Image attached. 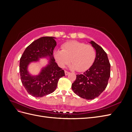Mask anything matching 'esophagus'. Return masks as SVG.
I'll list each match as a JSON object with an SVG mask.
<instances>
[{
  "label": "esophagus",
  "mask_w": 132,
  "mask_h": 132,
  "mask_svg": "<svg viewBox=\"0 0 132 132\" xmlns=\"http://www.w3.org/2000/svg\"><path fill=\"white\" fill-rule=\"evenodd\" d=\"M69 73H70L68 72V71H67L65 70V75H68Z\"/></svg>",
  "instance_id": "obj_1"
}]
</instances>
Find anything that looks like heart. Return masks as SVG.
<instances>
[{"label": "heart", "mask_w": 132, "mask_h": 132, "mask_svg": "<svg viewBox=\"0 0 132 132\" xmlns=\"http://www.w3.org/2000/svg\"><path fill=\"white\" fill-rule=\"evenodd\" d=\"M54 58L58 65L64 68L70 61L71 69L79 71L87 70L93 64L95 57L94 48L89 45L77 41H71L63 44L62 50L54 52Z\"/></svg>", "instance_id": "b5f03b06"}]
</instances>
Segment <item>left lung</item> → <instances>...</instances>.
Returning <instances> with one entry per match:
<instances>
[{
	"mask_svg": "<svg viewBox=\"0 0 132 132\" xmlns=\"http://www.w3.org/2000/svg\"><path fill=\"white\" fill-rule=\"evenodd\" d=\"M96 51L95 61L82 74H77L71 88L75 94L86 100L97 97L104 91L110 77V64L107 53L94 41L89 42Z\"/></svg>",
	"mask_w": 132,
	"mask_h": 132,
	"instance_id": "obj_1",
	"label": "left lung"
}]
</instances>
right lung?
Returning <instances> with one entry per match:
<instances>
[{
    "instance_id": "right-lung-1",
    "label": "right lung",
    "mask_w": 132,
    "mask_h": 132,
    "mask_svg": "<svg viewBox=\"0 0 132 132\" xmlns=\"http://www.w3.org/2000/svg\"><path fill=\"white\" fill-rule=\"evenodd\" d=\"M54 37H42L28 46L20 60L21 80L27 93L32 96L41 97L52 93L56 89L59 79L65 76L64 71L55 62L53 50L57 45ZM45 58L49 61L38 75L33 76L28 68L32 62Z\"/></svg>"
}]
</instances>
